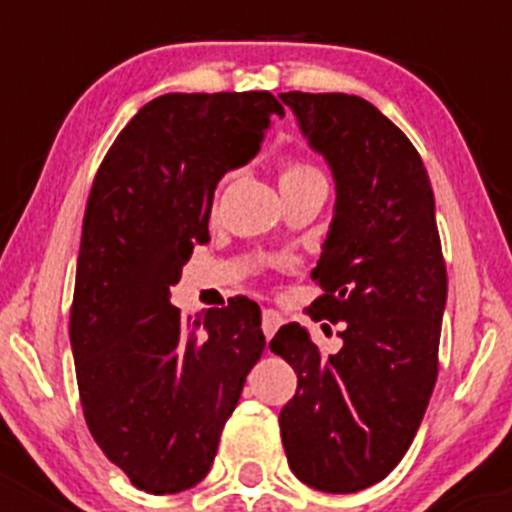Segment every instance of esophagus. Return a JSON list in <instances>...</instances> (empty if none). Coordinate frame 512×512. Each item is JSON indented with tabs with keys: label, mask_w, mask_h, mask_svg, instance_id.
Here are the masks:
<instances>
[{
	"label": "esophagus",
	"mask_w": 512,
	"mask_h": 512,
	"mask_svg": "<svg viewBox=\"0 0 512 512\" xmlns=\"http://www.w3.org/2000/svg\"><path fill=\"white\" fill-rule=\"evenodd\" d=\"M280 324H282V317L275 312V309H265V312H262V332H265L267 339L275 337Z\"/></svg>",
	"instance_id": "esophagus-1"
}]
</instances>
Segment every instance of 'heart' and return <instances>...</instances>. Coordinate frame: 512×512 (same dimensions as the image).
Here are the masks:
<instances>
[{"label":"heart","mask_w":512,"mask_h":512,"mask_svg":"<svg viewBox=\"0 0 512 512\" xmlns=\"http://www.w3.org/2000/svg\"><path fill=\"white\" fill-rule=\"evenodd\" d=\"M312 178H322V173H319V168H314L312 163H307V160H299V158H289L282 163L280 168V188H287V185H294V183H302V180H312ZM232 180V173H225L223 178H220L218 188H215V205H218L220 195H223L225 185Z\"/></svg>","instance_id":"heart-1"}]
</instances>
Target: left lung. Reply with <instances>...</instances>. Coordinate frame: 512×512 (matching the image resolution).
I'll use <instances>...</instances> for the list:
<instances>
[{
    "instance_id": "8db88e82",
    "label": "left lung",
    "mask_w": 512,
    "mask_h": 512,
    "mask_svg": "<svg viewBox=\"0 0 512 512\" xmlns=\"http://www.w3.org/2000/svg\"><path fill=\"white\" fill-rule=\"evenodd\" d=\"M314 151L337 180V205L312 280V319L342 322L324 354L299 324L270 349L297 374L280 414L292 473L324 493H356L399 466L438 376L448 277L433 190L414 143L369 101L287 91ZM327 327V324H324Z\"/></svg>"
}]
</instances>
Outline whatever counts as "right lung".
<instances>
[{
  "mask_svg": "<svg viewBox=\"0 0 512 512\" xmlns=\"http://www.w3.org/2000/svg\"><path fill=\"white\" fill-rule=\"evenodd\" d=\"M270 91L165 94L126 123L96 170L71 302L86 426L138 490L168 495L208 476L247 374L265 352L247 297L203 324L170 304L193 245L210 240L215 185L260 151Z\"/></svg>",
  "mask_w": 512,
  "mask_h": 512,
  "instance_id": "add662e5",
  "label": "right lung"
}]
</instances>
